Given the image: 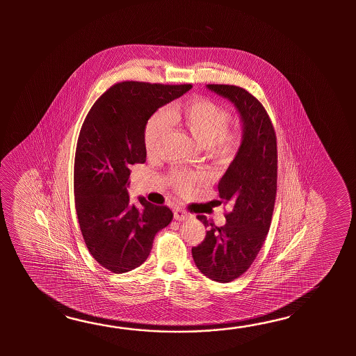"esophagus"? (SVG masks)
I'll list each match as a JSON object with an SVG mask.
<instances>
[{"instance_id":"obj_1","label":"esophagus","mask_w":356,"mask_h":356,"mask_svg":"<svg viewBox=\"0 0 356 356\" xmlns=\"http://www.w3.org/2000/svg\"><path fill=\"white\" fill-rule=\"evenodd\" d=\"M191 218V215H189L188 212L184 211L183 209H175V219L179 220V221H184V220L189 219Z\"/></svg>"}]
</instances>
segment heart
<instances>
[{"label": "heart", "mask_w": 356, "mask_h": 356, "mask_svg": "<svg viewBox=\"0 0 356 356\" xmlns=\"http://www.w3.org/2000/svg\"><path fill=\"white\" fill-rule=\"evenodd\" d=\"M232 115L225 108L207 99H196L184 104H175L168 109L165 120L160 115L152 117L145 129V146L147 152H155L168 135V123L179 127L193 137L207 152L227 155L235 152L241 135L227 129ZM200 175L175 173L173 183L178 192L189 193Z\"/></svg>", "instance_id": "1"}]
</instances>
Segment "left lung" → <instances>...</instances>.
<instances>
[{
  "mask_svg": "<svg viewBox=\"0 0 356 356\" xmlns=\"http://www.w3.org/2000/svg\"><path fill=\"white\" fill-rule=\"evenodd\" d=\"M206 86L234 104L243 136L218 186L221 202L230 209L227 222L216 227L198 215L209 230L204 242L192 248V257L209 279L230 282L250 268L270 230L277 189V145L268 114L252 94L234 85Z\"/></svg>",
  "mask_w": 356,
  "mask_h": 356,
  "instance_id": "left-lung-1",
  "label": "left lung"
}]
</instances>
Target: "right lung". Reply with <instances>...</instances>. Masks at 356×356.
<instances>
[{
    "mask_svg": "<svg viewBox=\"0 0 356 356\" xmlns=\"http://www.w3.org/2000/svg\"><path fill=\"white\" fill-rule=\"evenodd\" d=\"M192 85L123 81L91 106L76 146L74 192L85 244L99 265L129 273L149 257L154 238L173 212L138 197L131 204V168L146 161L145 129L160 106Z\"/></svg>",
    "mask_w": 356,
    "mask_h": 356,
    "instance_id": "right-lung-1",
    "label": "right lung"
}]
</instances>
